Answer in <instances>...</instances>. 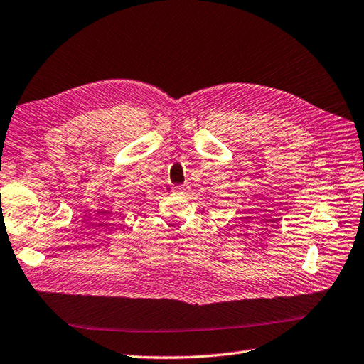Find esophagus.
Returning a JSON list of instances; mask_svg holds the SVG:
<instances>
[{
    "label": "esophagus",
    "instance_id": "1",
    "mask_svg": "<svg viewBox=\"0 0 364 364\" xmlns=\"http://www.w3.org/2000/svg\"><path fill=\"white\" fill-rule=\"evenodd\" d=\"M172 192H173V193H184V192H186V188H184V186H173Z\"/></svg>",
    "mask_w": 364,
    "mask_h": 364
}]
</instances>
